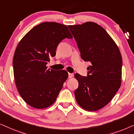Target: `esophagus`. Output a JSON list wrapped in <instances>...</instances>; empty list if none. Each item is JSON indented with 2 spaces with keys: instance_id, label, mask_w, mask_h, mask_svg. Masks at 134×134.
I'll use <instances>...</instances> for the list:
<instances>
[{
  "instance_id": "obj_1",
  "label": "esophagus",
  "mask_w": 134,
  "mask_h": 134,
  "mask_svg": "<svg viewBox=\"0 0 134 134\" xmlns=\"http://www.w3.org/2000/svg\"><path fill=\"white\" fill-rule=\"evenodd\" d=\"M73 75L72 74V73H69V78H71V77H73Z\"/></svg>"
}]
</instances>
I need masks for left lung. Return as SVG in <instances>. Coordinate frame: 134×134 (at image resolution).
<instances>
[{
  "label": "left lung",
  "mask_w": 134,
  "mask_h": 134,
  "mask_svg": "<svg viewBox=\"0 0 134 134\" xmlns=\"http://www.w3.org/2000/svg\"><path fill=\"white\" fill-rule=\"evenodd\" d=\"M78 45L81 57L91 63L87 76L75 77L78 104L88 111L99 110L112 100L121 82L122 58L115 42L106 31L92 22L68 26Z\"/></svg>",
  "instance_id": "left-lung-1"
}]
</instances>
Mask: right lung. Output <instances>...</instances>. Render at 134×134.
Wrapping results in <instances>:
<instances>
[{
    "label": "right lung",
    "instance_id": "add662e5",
    "mask_svg": "<svg viewBox=\"0 0 134 134\" xmlns=\"http://www.w3.org/2000/svg\"><path fill=\"white\" fill-rule=\"evenodd\" d=\"M65 38H73L66 25L43 22L28 32L17 46L13 61L14 80L20 95L30 106L44 109L52 105L67 79L64 70L58 71L46 66Z\"/></svg>",
    "mask_w": 134,
    "mask_h": 134
}]
</instances>
